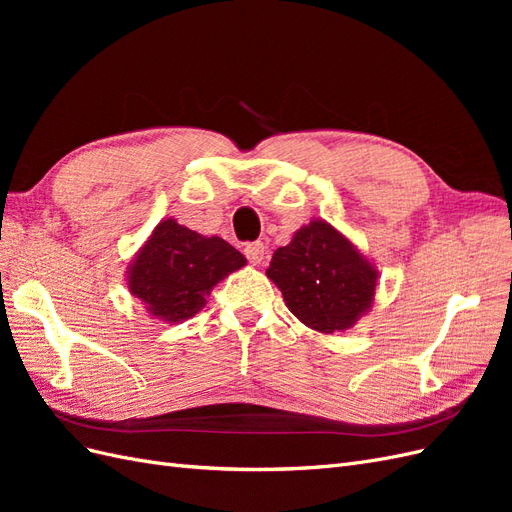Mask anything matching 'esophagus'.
<instances>
[{
    "label": "esophagus",
    "instance_id": "34e87169",
    "mask_svg": "<svg viewBox=\"0 0 512 512\" xmlns=\"http://www.w3.org/2000/svg\"><path fill=\"white\" fill-rule=\"evenodd\" d=\"M245 258L247 260H250L252 262V265H260V262H262V258H265V243H262V241H254V243H247L245 245Z\"/></svg>",
    "mask_w": 512,
    "mask_h": 512
}]
</instances>
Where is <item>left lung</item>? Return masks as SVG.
<instances>
[{
	"instance_id": "left-lung-1",
	"label": "left lung",
	"mask_w": 512,
	"mask_h": 512,
	"mask_svg": "<svg viewBox=\"0 0 512 512\" xmlns=\"http://www.w3.org/2000/svg\"><path fill=\"white\" fill-rule=\"evenodd\" d=\"M305 327L333 335L352 329L376 297L378 271L346 235L314 218L277 247L267 269Z\"/></svg>"
}]
</instances>
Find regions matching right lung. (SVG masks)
Masks as SVG:
<instances>
[{
  "mask_svg": "<svg viewBox=\"0 0 512 512\" xmlns=\"http://www.w3.org/2000/svg\"><path fill=\"white\" fill-rule=\"evenodd\" d=\"M245 256L220 237L162 220L128 265V288L147 314L168 324L192 318L213 286L245 267Z\"/></svg>",
  "mask_w": 512,
  "mask_h": 512,
  "instance_id": "1",
  "label": "right lung"
}]
</instances>
